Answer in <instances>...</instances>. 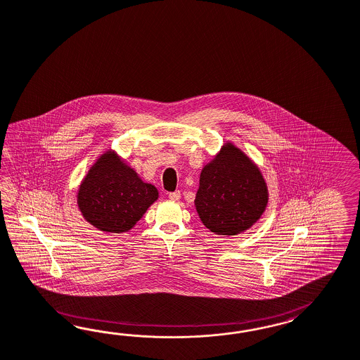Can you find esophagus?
<instances>
[{"label": "esophagus", "mask_w": 360, "mask_h": 360, "mask_svg": "<svg viewBox=\"0 0 360 360\" xmlns=\"http://www.w3.org/2000/svg\"><path fill=\"white\" fill-rule=\"evenodd\" d=\"M169 198H170L172 200H174V202H176V200H179V199H181V193H179V191H174V193H169Z\"/></svg>", "instance_id": "34e87169"}]
</instances>
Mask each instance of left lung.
I'll return each instance as SVG.
<instances>
[{"label": "left lung", "mask_w": 360, "mask_h": 360, "mask_svg": "<svg viewBox=\"0 0 360 360\" xmlns=\"http://www.w3.org/2000/svg\"><path fill=\"white\" fill-rule=\"evenodd\" d=\"M268 200V186L260 167L233 142L227 141L203 166L194 205L211 232L235 236L260 220Z\"/></svg>", "instance_id": "8db88e82"}]
</instances>
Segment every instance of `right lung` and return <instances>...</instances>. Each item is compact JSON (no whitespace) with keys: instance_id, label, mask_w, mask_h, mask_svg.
Returning <instances> with one entry per match:
<instances>
[{"instance_id":"obj_1","label":"right lung","mask_w":360,"mask_h":360,"mask_svg":"<svg viewBox=\"0 0 360 360\" xmlns=\"http://www.w3.org/2000/svg\"><path fill=\"white\" fill-rule=\"evenodd\" d=\"M157 199L155 186L143 182L117 153L108 149L80 182L77 205L95 229L121 233L133 229Z\"/></svg>"}]
</instances>
